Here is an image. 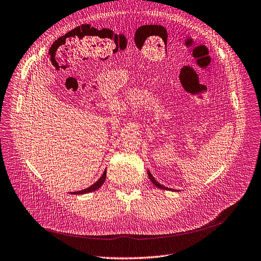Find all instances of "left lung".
Wrapping results in <instances>:
<instances>
[{"label": "left lung", "mask_w": 261, "mask_h": 261, "mask_svg": "<svg viewBox=\"0 0 261 261\" xmlns=\"http://www.w3.org/2000/svg\"><path fill=\"white\" fill-rule=\"evenodd\" d=\"M147 174H148V177H149V179L151 181V183H152L155 187H158V188H160V189H164V190H170V191H181V190L171 189V188H168V187H165V186L161 185V184H160V183L156 181V179L153 177V175L150 173V171H149V170H147Z\"/></svg>", "instance_id": "obj_1"}]
</instances>
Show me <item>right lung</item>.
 Wrapping results in <instances>:
<instances>
[{"label": "right lung", "mask_w": 261, "mask_h": 261, "mask_svg": "<svg viewBox=\"0 0 261 261\" xmlns=\"http://www.w3.org/2000/svg\"><path fill=\"white\" fill-rule=\"evenodd\" d=\"M106 177H107V169H105L102 175L100 176V178L98 179V181H96L93 185H91L90 187L84 189V190H80V191H73V192H69L70 194H85V193H89V192H93L97 189H99L100 187H101L106 181Z\"/></svg>", "instance_id": "1"}]
</instances>
